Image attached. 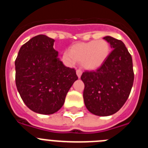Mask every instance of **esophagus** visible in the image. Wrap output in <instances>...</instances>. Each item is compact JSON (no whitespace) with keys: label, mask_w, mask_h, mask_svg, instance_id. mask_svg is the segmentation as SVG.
<instances>
[{"label":"esophagus","mask_w":148,"mask_h":148,"mask_svg":"<svg viewBox=\"0 0 148 148\" xmlns=\"http://www.w3.org/2000/svg\"><path fill=\"white\" fill-rule=\"evenodd\" d=\"M76 74H77V75H78V78H80L81 75H82V71L78 69V70H76Z\"/></svg>","instance_id":"obj_1"}]
</instances>
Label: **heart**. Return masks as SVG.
Returning a JSON list of instances; mask_svg holds the SVG:
<instances>
[{
    "instance_id": "1",
    "label": "heart",
    "mask_w": 148,
    "mask_h": 148,
    "mask_svg": "<svg viewBox=\"0 0 148 148\" xmlns=\"http://www.w3.org/2000/svg\"><path fill=\"white\" fill-rule=\"evenodd\" d=\"M110 52V46L107 40L99 39L86 43H79L63 54V61L69 66L81 62L86 70H95L101 66L108 58Z\"/></svg>"
}]
</instances>
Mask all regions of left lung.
<instances>
[{
	"label": "left lung",
	"instance_id": "1",
	"mask_svg": "<svg viewBox=\"0 0 148 148\" xmlns=\"http://www.w3.org/2000/svg\"><path fill=\"white\" fill-rule=\"evenodd\" d=\"M104 39L113 50L100 67L84 72L81 76L84 84L86 108L99 116H110L121 109L129 97L134 80L131 55L125 44L110 36Z\"/></svg>",
	"mask_w": 148,
	"mask_h": 148
}]
</instances>
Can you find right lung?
Returning <instances> with one entry per match:
<instances>
[{
    "mask_svg": "<svg viewBox=\"0 0 148 148\" xmlns=\"http://www.w3.org/2000/svg\"><path fill=\"white\" fill-rule=\"evenodd\" d=\"M54 41L47 35L35 36L21 47L15 62L18 92L26 105L40 114H53L61 109L78 79L75 69L60 61Z\"/></svg>",
    "mask_w": 148,
    "mask_h": 148,
    "instance_id": "add662e5",
    "label": "right lung"
}]
</instances>
